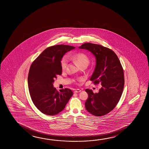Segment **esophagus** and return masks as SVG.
Masks as SVG:
<instances>
[{"label":"esophagus","instance_id":"esophagus-1","mask_svg":"<svg viewBox=\"0 0 149 149\" xmlns=\"http://www.w3.org/2000/svg\"><path fill=\"white\" fill-rule=\"evenodd\" d=\"M81 89H76L74 91V93H79V92H81Z\"/></svg>","mask_w":149,"mask_h":149}]
</instances>
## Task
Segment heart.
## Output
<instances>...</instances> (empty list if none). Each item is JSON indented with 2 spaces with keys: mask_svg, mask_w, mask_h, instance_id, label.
<instances>
[{
  "mask_svg": "<svg viewBox=\"0 0 149 149\" xmlns=\"http://www.w3.org/2000/svg\"><path fill=\"white\" fill-rule=\"evenodd\" d=\"M68 57L72 60H73L80 67L84 65L87 66L90 62L89 57L87 54H85L84 52H79L77 54H74L72 55L70 54L68 56ZM68 62V57L67 56H64L62 58L60 61V65H61L62 70H64L66 69ZM81 80L82 79H79L78 81H81Z\"/></svg>",
  "mask_w": 149,
  "mask_h": 149,
  "instance_id": "1",
  "label": "heart"
}]
</instances>
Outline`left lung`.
<instances>
[{
    "label": "left lung",
    "mask_w": 149,
    "mask_h": 149,
    "mask_svg": "<svg viewBox=\"0 0 149 149\" xmlns=\"http://www.w3.org/2000/svg\"><path fill=\"white\" fill-rule=\"evenodd\" d=\"M79 48L88 50L95 56L96 65L90 81L102 85L98 93L86 89L89 95L86 109L94 116L105 115L114 109L122 96L125 83L122 64L114 51L100 45L87 42Z\"/></svg>",
    "instance_id": "1"
}]
</instances>
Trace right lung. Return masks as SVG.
I'll use <instances>...</instances> for the list:
<instances>
[{"instance_id":"1","label":"right lung","mask_w":149,"mask_h":149,"mask_svg":"<svg viewBox=\"0 0 149 149\" xmlns=\"http://www.w3.org/2000/svg\"><path fill=\"white\" fill-rule=\"evenodd\" d=\"M75 48L64 45L48 47L31 65L28 75L29 94L35 107L45 114L52 116L59 113L73 95L72 91L68 88L58 91L53 83L56 76L62 74V58Z\"/></svg>"}]
</instances>
